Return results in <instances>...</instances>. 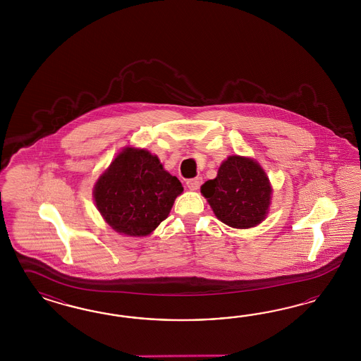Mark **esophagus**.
Listing matches in <instances>:
<instances>
[{"instance_id":"34e87169","label":"esophagus","mask_w":361,"mask_h":361,"mask_svg":"<svg viewBox=\"0 0 361 361\" xmlns=\"http://www.w3.org/2000/svg\"><path fill=\"white\" fill-rule=\"evenodd\" d=\"M202 184V177H195V178H189L186 181V186L190 189V190H197L200 186Z\"/></svg>"}]
</instances>
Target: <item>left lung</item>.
I'll return each instance as SVG.
<instances>
[{
    "mask_svg": "<svg viewBox=\"0 0 361 361\" xmlns=\"http://www.w3.org/2000/svg\"><path fill=\"white\" fill-rule=\"evenodd\" d=\"M214 214L231 228L247 229L263 221L270 205L271 186L252 159L230 156L219 175L201 186Z\"/></svg>",
    "mask_w": 361,
    "mask_h": 361,
    "instance_id": "left-lung-1",
    "label": "left lung"
}]
</instances>
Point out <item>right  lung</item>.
I'll list each match as a JSON object with an SVG mask.
<instances>
[{"mask_svg": "<svg viewBox=\"0 0 361 361\" xmlns=\"http://www.w3.org/2000/svg\"><path fill=\"white\" fill-rule=\"evenodd\" d=\"M184 188L145 149L126 148L94 189L99 212L112 229L148 235L164 221Z\"/></svg>", "mask_w": 361, "mask_h": 361, "instance_id": "add662e5", "label": "right lung"}]
</instances>
